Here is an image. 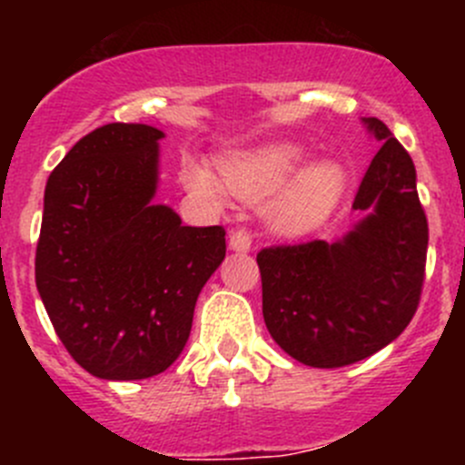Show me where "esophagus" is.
I'll list each match as a JSON object with an SVG mask.
<instances>
[{
  "instance_id": "1",
  "label": "esophagus",
  "mask_w": 465,
  "mask_h": 465,
  "mask_svg": "<svg viewBox=\"0 0 465 465\" xmlns=\"http://www.w3.org/2000/svg\"><path fill=\"white\" fill-rule=\"evenodd\" d=\"M229 250L236 252V254H247L252 250V236L245 229H236L229 236Z\"/></svg>"
}]
</instances>
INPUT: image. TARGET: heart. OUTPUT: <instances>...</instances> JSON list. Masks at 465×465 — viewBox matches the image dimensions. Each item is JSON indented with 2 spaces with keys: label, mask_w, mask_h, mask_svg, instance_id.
<instances>
[{
  "label": "heart",
  "mask_w": 465,
  "mask_h": 465,
  "mask_svg": "<svg viewBox=\"0 0 465 465\" xmlns=\"http://www.w3.org/2000/svg\"><path fill=\"white\" fill-rule=\"evenodd\" d=\"M308 157L306 145L279 139L224 154L220 175L200 159L184 157L180 177L189 193L213 206L227 203L229 193L245 203L272 194L262 211L267 227L281 236H302L326 223L349 189L344 163L322 157L304 167Z\"/></svg>",
  "instance_id": "heart-1"
}]
</instances>
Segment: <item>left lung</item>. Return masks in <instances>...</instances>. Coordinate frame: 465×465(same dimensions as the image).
Instances as JSON below:
<instances>
[{
    "mask_svg": "<svg viewBox=\"0 0 465 465\" xmlns=\"http://www.w3.org/2000/svg\"><path fill=\"white\" fill-rule=\"evenodd\" d=\"M362 125L380 143L353 200L362 218L332 242L256 256L272 340L315 369L346 367L391 344L423 288L428 220L414 162L376 116H362Z\"/></svg>",
    "mask_w": 465,
    "mask_h": 465,
    "instance_id": "1",
    "label": "left lung"
}]
</instances>
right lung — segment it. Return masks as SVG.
<instances>
[{
  "mask_svg": "<svg viewBox=\"0 0 465 465\" xmlns=\"http://www.w3.org/2000/svg\"><path fill=\"white\" fill-rule=\"evenodd\" d=\"M162 130L107 124L45 189L35 285L60 341L92 376L143 380L184 351L195 302L224 261L223 227H184L159 189Z\"/></svg>",
  "mask_w": 465,
  "mask_h": 465,
  "instance_id": "add662e5",
  "label": "right lung"
}]
</instances>
